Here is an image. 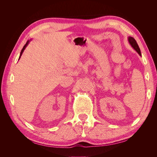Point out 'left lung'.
Returning <instances> with one entry per match:
<instances>
[{"mask_svg": "<svg viewBox=\"0 0 157 157\" xmlns=\"http://www.w3.org/2000/svg\"><path fill=\"white\" fill-rule=\"evenodd\" d=\"M128 41H129L130 45L133 47V48H134L140 56H141V51H140V49L139 48V46H138V44H137L136 40L134 39V38L132 37V36H129V37H128Z\"/></svg>", "mask_w": 157, "mask_h": 157, "instance_id": "1", "label": "left lung"}]
</instances>
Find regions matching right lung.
Returning a JSON list of instances; mask_svg holds the SVG:
<instances>
[{
  "instance_id": "1",
  "label": "right lung",
  "mask_w": 157,
  "mask_h": 157,
  "mask_svg": "<svg viewBox=\"0 0 157 157\" xmlns=\"http://www.w3.org/2000/svg\"><path fill=\"white\" fill-rule=\"evenodd\" d=\"M29 40H27V42H26V44L24 45V46H23V48H22V50H21V53H20V58H19V59L20 58V57H21V54H23V51H24V50H25V48H26V46L28 45V44H29Z\"/></svg>"
}]
</instances>
